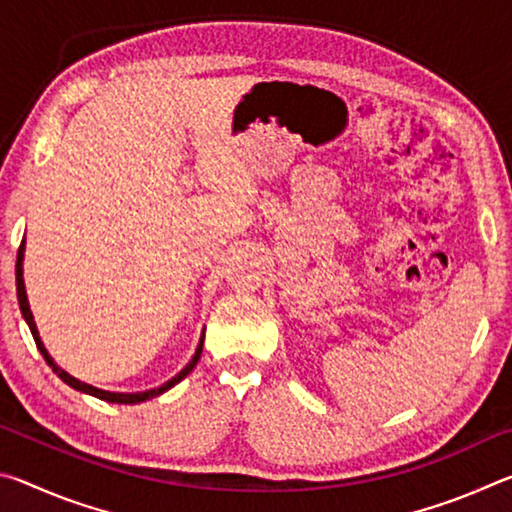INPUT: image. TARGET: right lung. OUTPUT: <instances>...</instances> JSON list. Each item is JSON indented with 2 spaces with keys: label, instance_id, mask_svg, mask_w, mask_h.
I'll list each match as a JSON object with an SVG mask.
<instances>
[{
  "label": "right lung",
  "instance_id": "right-lung-1",
  "mask_svg": "<svg viewBox=\"0 0 512 512\" xmlns=\"http://www.w3.org/2000/svg\"><path fill=\"white\" fill-rule=\"evenodd\" d=\"M15 282H17V302H20V311H22V316H24V320H27V325H29V329H31V334H33V341H36V345H38V350H40V354L42 357H45V361L49 363V368L56 372V375L65 381L67 386H72L74 391H79V393H85V395H92V397H99V400H103V402H112V404H140V402H146V400H153V397H158V395H162V393H167L169 388H173L178 384V381H183L189 372H192L194 368H196V363H198V359H201V352H203V341H205V329H203V334H201V341H198V345H196V352H194V357L189 359V363L187 366L178 372L176 377H171L169 381H164L162 386H158V388H149V391H140V393H112V391H103V388H97V386H90V384H85V381H81V379H76V377H72L69 375L67 370H63L58 366V363L51 359V354L47 352V348H45V343H42V339H40V332H38V325H36V320H33V314H31V307H29V298H27V287H24V239H22V246H20V250H17V262H15Z\"/></svg>",
  "mask_w": 512,
  "mask_h": 512
}]
</instances>
